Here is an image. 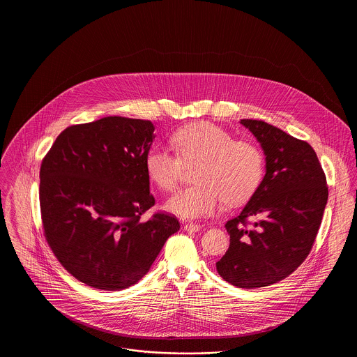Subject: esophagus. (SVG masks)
Returning <instances> with one entry per match:
<instances>
[{
	"instance_id": "obj_1",
	"label": "esophagus",
	"mask_w": 357,
	"mask_h": 357,
	"mask_svg": "<svg viewBox=\"0 0 357 357\" xmlns=\"http://www.w3.org/2000/svg\"><path fill=\"white\" fill-rule=\"evenodd\" d=\"M185 230L190 231V233H195V231H199L201 230V225L198 223H185Z\"/></svg>"
}]
</instances>
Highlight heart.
<instances>
[{
  "label": "heart",
  "instance_id": "obj_1",
  "mask_svg": "<svg viewBox=\"0 0 357 357\" xmlns=\"http://www.w3.org/2000/svg\"><path fill=\"white\" fill-rule=\"evenodd\" d=\"M176 153L162 146L151 147L144 158L147 176L163 191L175 190L185 166L201 165L195 171L198 185L187 187L166 204L171 213L187 218L215 214L223 202H246L259 186L265 159L249 140H236L229 131L210 121L192 123L172 137Z\"/></svg>",
  "mask_w": 357,
  "mask_h": 357
}]
</instances>
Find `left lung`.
<instances>
[{
	"label": "left lung",
	"instance_id": "1",
	"mask_svg": "<svg viewBox=\"0 0 357 357\" xmlns=\"http://www.w3.org/2000/svg\"><path fill=\"white\" fill-rule=\"evenodd\" d=\"M241 124L259 142L266 174L241 214L226 222L230 246L217 272L237 288H262L287 278L305 261L321 225L328 186L309 143L262 120ZM250 216L259 218L252 227Z\"/></svg>",
	"mask_w": 357,
	"mask_h": 357
}]
</instances>
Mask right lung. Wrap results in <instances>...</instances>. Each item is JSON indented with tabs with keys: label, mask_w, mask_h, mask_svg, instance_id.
Masks as SVG:
<instances>
[{
	"label": "right lung",
	"mask_w": 357,
	"mask_h": 357,
	"mask_svg": "<svg viewBox=\"0 0 357 357\" xmlns=\"http://www.w3.org/2000/svg\"><path fill=\"white\" fill-rule=\"evenodd\" d=\"M150 120L107 116L66 128L40 169L44 236L59 262L92 288L121 290L150 271L178 220L156 213L144 158Z\"/></svg>",
	"instance_id": "right-lung-1"
}]
</instances>
